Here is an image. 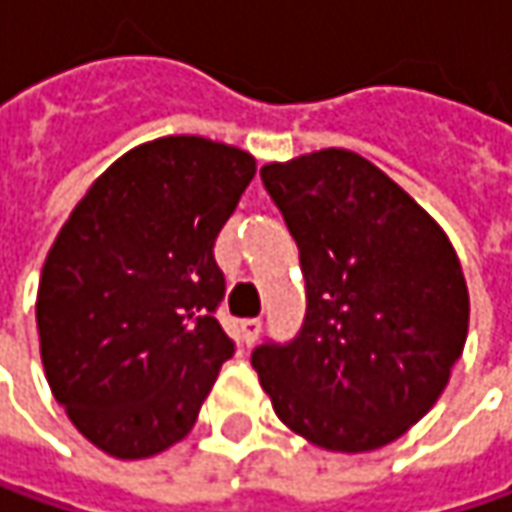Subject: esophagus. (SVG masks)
I'll return each mask as SVG.
<instances>
[{
  "label": "esophagus",
  "mask_w": 512,
  "mask_h": 512,
  "mask_svg": "<svg viewBox=\"0 0 512 512\" xmlns=\"http://www.w3.org/2000/svg\"><path fill=\"white\" fill-rule=\"evenodd\" d=\"M257 335H260V321H257V318L240 321V338H243V344L252 346L257 341Z\"/></svg>",
  "instance_id": "1"
}]
</instances>
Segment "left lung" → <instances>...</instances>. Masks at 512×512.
<instances>
[{
  "label": "left lung",
  "mask_w": 512,
  "mask_h": 512,
  "mask_svg": "<svg viewBox=\"0 0 512 512\" xmlns=\"http://www.w3.org/2000/svg\"><path fill=\"white\" fill-rule=\"evenodd\" d=\"M300 252L306 318L252 352L278 418L332 453H369L433 410L464 352L470 295L444 229L346 148L260 168Z\"/></svg>",
  "instance_id": "obj_1"
}]
</instances>
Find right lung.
I'll return each instance as SVG.
<instances>
[{
    "mask_svg": "<svg viewBox=\"0 0 512 512\" xmlns=\"http://www.w3.org/2000/svg\"><path fill=\"white\" fill-rule=\"evenodd\" d=\"M255 157L160 137L102 171L45 257L36 329L45 378L79 433L123 461L157 456L197 421L232 338L214 240Z\"/></svg>",
    "mask_w": 512,
    "mask_h": 512,
    "instance_id": "obj_1",
    "label": "right lung"
}]
</instances>
